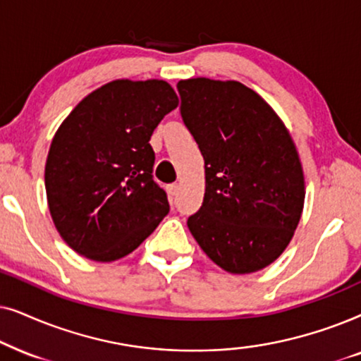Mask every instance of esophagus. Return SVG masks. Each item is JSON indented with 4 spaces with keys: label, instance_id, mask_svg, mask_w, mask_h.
<instances>
[{
    "label": "esophagus",
    "instance_id": "esophagus-1",
    "mask_svg": "<svg viewBox=\"0 0 361 361\" xmlns=\"http://www.w3.org/2000/svg\"><path fill=\"white\" fill-rule=\"evenodd\" d=\"M166 191H168V196H170V198H175V196L178 195V191H180V185H178V183L168 185Z\"/></svg>",
    "mask_w": 361,
    "mask_h": 361
}]
</instances>
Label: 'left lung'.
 Here are the masks:
<instances>
[{
	"mask_svg": "<svg viewBox=\"0 0 361 361\" xmlns=\"http://www.w3.org/2000/svg\"><path fill=\"white\" fill-rule=\"evenodd\" d=\"M181 118L204 158L206 190L188 228L231 274L261 271L284 252L304 209V171L286 125L236 80H180Z\"/></svg>",
	"mask_w": 361,
	"mask_h": 361,
	"instance_id": "8db88e82",
	"label": "left lung"
}]
</instances>
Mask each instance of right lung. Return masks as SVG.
Listing matches in <instances>:
<instances>
[{
    "label": "right lung",
    "instance_id": "right-lung-1",
    "mask_svg": "<svg viewBox=\"0 0 361 361\" xmlns=\"http://www.w3.org/2000/svg\"><path fill=\"white\" fill-rule=\"evenodd\" d=\"M176 107L165 80L120 79L89 94L62 122L47 155L46 193L56 229L77 254L117 261L168 214L148 142Z\"/></svg>",
    "mask_w": 361,
    "mask_h": 361
}]
</instances>
